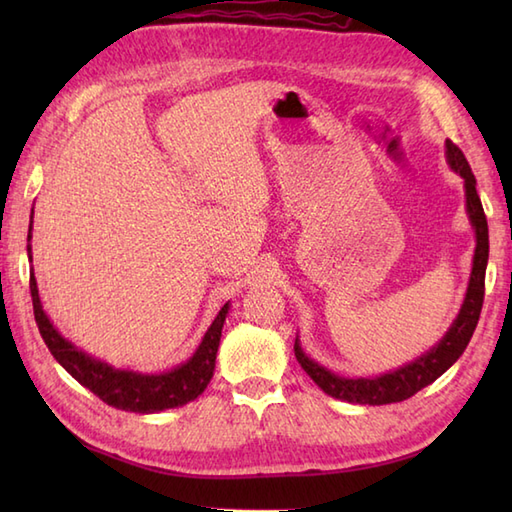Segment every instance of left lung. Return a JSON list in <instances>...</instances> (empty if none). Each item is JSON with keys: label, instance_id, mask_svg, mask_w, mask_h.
<instances>
[{"label": "left lung", "instance_id": "1", "mask_svg": "<svg viewBox=\"0 0 512 512\" xmlns=\"http://www.w3.org/2000/svg\"><path fill=\"white\" fill-rule=\"evenodd\" d=\"M447 156L449 167L464 180V198H466V215L475 231V253H473V268L469 277V288L462 301L458 317L451 323L447 334L431 347L429 352L420 354L416 361L402 365L394 372L369 376V378H345L330 372L328 367L319 365L317 361L303 352L301 341L297 336L295 341V356L314 383H317L325 394L339 400L356 402V405H389V402H400L411 398L422 387L431 385L433 380L440 378L447 369L458 361L462 352L469 345L475 332V325L480 321L482 303H484V275L488 264V224L482 209L480 195L475 189V176L466 162L462 151L447 140Z\"/></svg>", "mask_w": 512, "mask_h": 512}]
</instances>
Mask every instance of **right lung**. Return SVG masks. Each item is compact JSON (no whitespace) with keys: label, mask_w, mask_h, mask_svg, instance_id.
I'll return each instance as SVG.
<instances>
[{"label":"right lung","mask_w":512,"mask_h":512,"mask_svg":"<svg viewBox=\"0 0 512 512\" xmlns=\"http://www.w3.org/2000/svg\"><path fill=\"white\" fill-rule=\"evenodd\" d=\"M32 217L28 228V259L32 262ZM30 295L35 321L39 325L41 339L46 341L50 354L57 358V363L68 372L74 380L90 389L94 396H99L110 407L134 411V413H158L165 409H176L198 398L206 385L211 383L217 347L226 321V314L231 310V303H224V308L217 312L211 328L206 330L198 350L193 352L189 361L176 365L173 369L160 374H143L134 369H116L107 365L101 358H94L83 352L72 341L63 339L61 332L54 328L48 319L46 310L41 306L39 288L35 273L30 268Z\"/></svg>","instance_id":"add662e5"}]
</instances>
